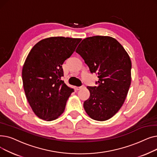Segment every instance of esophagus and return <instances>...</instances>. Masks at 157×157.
<instances>
[{
	"instance_id": "obj_1",
	"label": "esophagus",
	"mask_w": 157,
	"mask_h": 157,
	"mask_svg": "<svg viewBox=\"0 0 157 157\" xmlns=\"http://www.w3.org/2000/svg\"><path fill=\"white\" fill-rule=\"evenodd\" d=\"M84 87H85L84 86H79V87H76V90H81L82 88H83Z\"/></svg>"
}]
</instances>
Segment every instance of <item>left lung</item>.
Here are the masks:
<instances>
[{
  "label": "left lung",
  "mask_w": 157,
  "mask_h": 157,
  "mask_svg": "<svg viewBox=\"0 0 157 157\" xmlns=\"http://www.w3.org/2000/svg\"><path fill=\"white\" fill-rule=\"evenodd\" d=\"M76 52L98 78L97 86H87L90 94L84 109L93 120H108L120 110L127 95L131 83L130 56L117 39L102 36L84 39Z\"/></svg>",
  "instance_id": "left-lung-1"
}]
</instances>
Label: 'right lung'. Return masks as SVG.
Here are the masks:
<instances>
[{
	"mask_svg": "<svg viewBox=\"0 0 157 157\" xmlns=\"http://www.w3.org/2000/svg\"><path fill=\"white\" fill-rule=\"evenodd\" d=\"M81 39L51 37L42 39L29 52L22 69L25 94L39 118L52 121L63 113L74 89L61 80L62 65Z\"/></svg>",
	"mask_w": 157,
	"mask_h": 157,
	"instance_id": "1",
	"label": "right lung"
}]
</instances>
